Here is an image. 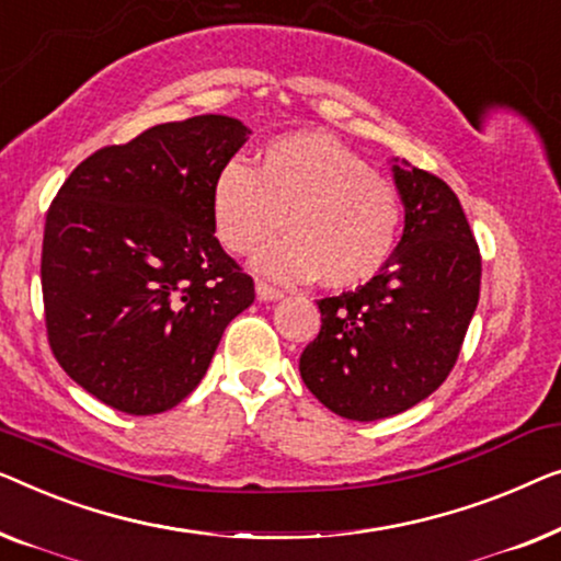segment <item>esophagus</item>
I'll return each instance as SVG.
<instances>
[{"label":"esophagus","mask_w":561,"mask_h":561,"mask_svg":"<svg viewBox=\"0 0 561 561\" xmlns=\"http://www.w3.org/2000/svg\"><path fill=\"white\" fill-rule=\"evenodd\" d=\"M256 297L264 299V302H272V299H282L284 291L272 287V284H266V282H256Z\"/></svg>","instance_id":"1"}]
</instances>
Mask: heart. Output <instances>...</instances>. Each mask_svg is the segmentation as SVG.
I'll return each instance as SVG.
<instances>
[{
    "label": "heart",
    "mask_w": 561,
    "mask_h": 561,
    "mask_svg": "<svg viewBox=\"0 0 561 561\" xmlns=\"http://www.w3.org/2000/svg\"><path fill=\"white\" fill-rule=\"evenodd\" d=\"M216 236L247 254L284 228L289 239L254 254V270L279 282L318 277L351 287L374 277L397 247L401 198L391 180L366 170L343 141L322 131L272 139L254 170L239 157L218 170L210 191Z\"/></svg>",
    "instance_id": "obj_1"
}]
</instances>
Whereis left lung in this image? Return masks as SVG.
<instances>
[{"label": "left lung", "mask_w": 561, "mask_h": 561, "mask_svg": "<svg viewBox=\"0 0 561 561\" xmlns=\"http://www.w3.org/2000/svg\"><path fill=\"white\" fill-rule=\"evenodd\" d=\"M404 233L374 279L320 299L299 356L307 389L345 420L407 412L453 370L480 297V251L445 180L393 157Z\"/></svg>", "instance_id": "8db88e82"}]
</instances>
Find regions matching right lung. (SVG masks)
<instances>
[{
  "label": "right lung",
  "instance_id": "obj_1",
  "mask_svg": "<svg viewBox=\"0 0 561 561\" xmlns=\"http://www.w3.org/2000/svg\"><path fill=\"white\" fill-rule=\"evenodd\" d=\"M249 134L220 114L157 124L93 152L55 195L41 264L47 341L106 407L147 416L180 404L254 302L210 203Z\"/></svg>",
  "mask_w": 561,
  "mask_h": 561
}]
</instances>
